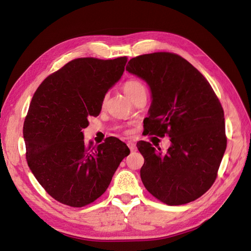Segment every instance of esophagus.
I'll list each match as a JSON object with an SVG mask.
<instances>
[{
  "label": "esophagus",
  "instance_id": "1",
  "mask_svg": "<svg viewBox=\"0 0 251 251\" xmlns=\"http://www.w3.org/2000/svg\"><path fill=\"white\" fill-rule=\"evenodd\" d=\"M126 144H127L128 149L131 150V151H137V147H136V144L133 141H127Z\"/></svg>",
  "mask_w": 251,
  "mask_h": 251
}]
</instances>
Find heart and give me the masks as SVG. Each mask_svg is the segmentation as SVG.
Returning a JSON list of instances; mask_svg holds the SVG:
<instances>
[{
    "label": "heart",
    "instance_id": "obj_1",
    "mask_svg": "<svg viewBox=\"0 0 251 251\" xmlns=\"http://www.w3.org/2000/svg\"><path fill=\"white\" fill-rule=\"evenodd\" d=\"M125 93L131 98L135 97L136 95L139 94H147V88L144 86V83L137 79V78H131L125 82L124 85Z\"/></svg>",
    "mask_w": 251,
    "mask_h": 251
}]
</instances>
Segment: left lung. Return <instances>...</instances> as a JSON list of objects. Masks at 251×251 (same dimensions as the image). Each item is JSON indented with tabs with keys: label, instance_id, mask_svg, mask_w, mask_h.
I'll return each instance as SVG.
<instances>
[{
	"label": "left lung",
	"instance_id": "8db88e82",
	"mask_svg": "<svg viewBox=\"0 0 251 251\" xmlns=\"http://www.w3.org/2000/svg\"><path fill=\"white\" fill-rule=\"evenodd\" d=\"M126 71L151 88L143 133L169 136L165 153L137 142L144 158L140 177L148 192L168 205L195 201L214 184L226 150L224 111L207 79L176 53L154 52L130 59Z\"/></svg>",
	"mask_w": 251,
	"mask_h": 251
}]
</instances>
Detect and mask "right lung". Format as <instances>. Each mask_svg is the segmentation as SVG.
I'll return each mask as SVG.
<instances>
[{"label":"right lung","mask_w":251,"mask_h":251,"mask_svg":"<svg viewBox=\"0 0 251 251\" xmlns=\"http://www.w3.org/2000/svg\"><path fill=\"white\" fill-rule=\"evenodd\" d=\"M126 56L75 58L37 88L23 134L28 166L53 199L72 207L94 202L110 185L130 154L126 144L109 137L92 147L82 130L98 116L105 93L124 74Z\"/></svg>","instance_id":"1"}]
</instances>
